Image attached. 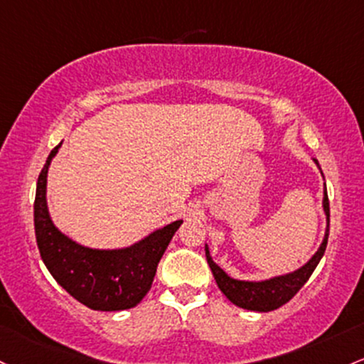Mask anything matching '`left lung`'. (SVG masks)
Here are the masks:
<instances>
[{
    "instance_id": "8db88e82",
    "label": "left lung",
    "mask_w": 364,
    "mask_h": 364,
    "mask_svg": "<svg viewBox=\"0 0 364 364\" xmlns=\"http://www.w3.org/2000/svg\"><path fill=\"white\" fill-rule=\"evenodd\" d=\"M314 162L318 164L316 159H314ZM319 171H321V167H319ZM323 209H325L326 223H328V225H326L325 238H323L318 252L314 254L304 266L292 271V273L282 274V277L262 279V282H243V279H235L228 277L225 271L213 261L209 247L205 245L207 262H209L210 271H213L219 290L226 295L228 301H231L235 306L242 307V309L259 311V313H267V311L278 309V307L287 304V302L304 287V283L309 279L311 274H313V271L316 269L318 262L321 261L323 254H325L330 231V203L328 193H326V186L325 193H323Z\"/></svg>"
}]
</instances>
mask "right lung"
<instances>
[{
  "mask_svg": "<svg viewBox=\"0 0 364 364\" xmlns=\"http://www.w3.org/2000/svg\"><path fill=\"white\" fill-rule=\"evenodd\" d=\"M60 145L48 155L36 186L34 230L43 262L58 285L90 309H131L149 294L159 261L183 221L155 230L126 249H90L70 240L53 225L46 203L48 167Z\"/></svg>",
  "mask_w": 364,
  "mask_h": 364,
  "instance_id": "add662e5",
  "label": "right lung"
}]
</instances>
